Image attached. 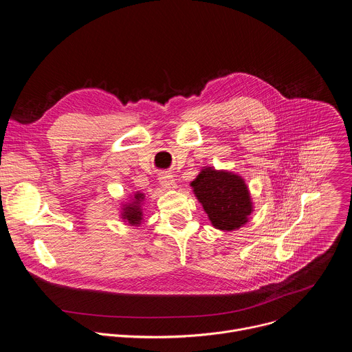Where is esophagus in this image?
Returning a JSON list of instances; mask_svg holds the SVG:
<instances>
[{
	"label": "esophagus",
	"instance_id": "obj_1",
	"mask_svg": "<svg viewBox=\"0 0 352 352\" xmlns=\"http://www.w3.org/2000/svg\"><path fill=\"white\" fill-rule=\"evenodd\" d=\"M159 179H160V185H162L163 188H166V189H174V188H177L175 179H174V177L170 175V174H162Z\"/></svg>",
	"mask_w": 352,
	"mask_h": 352
}]
</instances>
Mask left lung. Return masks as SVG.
Wrapping results in <instances>:
<instances>
[{
    "instance_id": "left-lung-1",
    "label": "left lung",
    "mask_w": 352,
    "mask_h": 352,
    "mask_svg": "<svg viewBox=\"0 0 352 352\" xmlns=\"http://www.w3.org/2000/svg\"><path fill=\"white\" fill-rule=\"evenodd\" d=\"M190 186L217 230H238L248 223L254 212L243 178L234 173L206 167L190 182Z\"/></svg>"
}]
</instances>
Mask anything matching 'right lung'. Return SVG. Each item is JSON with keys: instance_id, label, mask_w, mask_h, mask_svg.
Wrapping results in <instances>:
<instances>
[{"instance_id": "add662e5", "label": "right lung", "mask_w": 352, "mask_h": 352, "mask_svg": "<svg viewBox=\"0 0 352 352\" xmlns=\"http://www.w3.org/2000/svg\"><path fill=\"white\" fill-rule=\"evenodd\" d=\"M144 199V195L140 192H136L133 195L132 202H128L122 205V213L121 217L125 223L131 226H139L143 220V210H142V202Z\"/></svg>"}]
</instances>
